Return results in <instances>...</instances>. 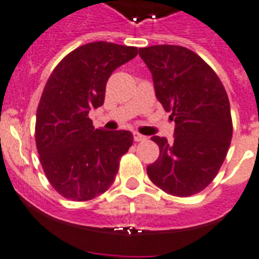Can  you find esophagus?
<instances>
[{
	"label": "esophagus",
	"instance_id": "34e87169",
	"mask_svg": "<svg viewBox=\"0 0 259 259\" xmlns=\"http://www.w3.org/2000/svg\"><path fill=\"white\" fill-rule=\"evenodd\" d=\"M134 141L135 142H143V141H146L147 139V137H144V135H142V134H139L138 132H134Z\"/></svg>",
	"mask_w": 259,
	"mask_h": 259
}]
</instances>
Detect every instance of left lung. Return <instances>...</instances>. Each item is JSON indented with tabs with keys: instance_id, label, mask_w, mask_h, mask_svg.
Segmentation results:
<instances>
[{
	"instance_id": "8db88e82",
	"label": "left lung",
	"mask_w": 259,
	"mask_h": 259,
	"mask_svg": "<svg viewBox=\"0 0 259 259\" xmlns=\"http://www.w3.org/2000/svg\"><path fill=\"white\" fill-rule=\"evenodd\" d=\"M152 73L156 98L176 122L174 141L152 137L160 156L147 166L151 181L173 196L199 193L220 171L232 138L225 86L196 53L183 46L139 49Z\"/></svg>"
}]
</instances>
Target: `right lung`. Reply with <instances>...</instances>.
I'll list each match as a JSON object with an SVG mask.
<instances>
[{
	"instance_id": "1",
	"label": "right lung",
	"mask_w": 259,
	"mask_h": 259,
	"mask_svg": "<svg viewBox=\"0 0 259 259\" xmlns=\"http://www.w3.org/2000/svg\"><path fill=\"white\" fill-rule=\"evenodd\" d=\"M137 54L134 46L90 42L71 51L50 74L37 108L34 135L44 173L63 197L88 201L115 182L133 134L94 129L89 111L104 103L112 72Z\"/></svg>"
}]
</instances>
